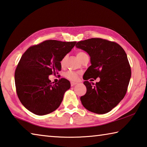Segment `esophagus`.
Listing matches in <instances>:
<instances>
[{
    "mask_svg": "<svg viewBox=\"0 0 147 147\" xmlns=\"http://www.w3.org/2000/svg\"><path fill=\"white\" fill-rule=\"evenodd\" d=\"M76 84H77V83L73 82V81H71V86H74V85H76Z\"/></svg>",
    "mask_w": 147,
    "mask_h": 147,
    "instance_id": "obj_1",
    "label": "esophagus"
}]
</instances>
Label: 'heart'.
Instances as JSON below:
<instances>
[{
	"mask_svg": "<svg viewBox=\"0 0 147 147\" xmlns=\"http://www.w3.org/2000/svg\"><path fill=\"white\" fill-rule=\"evenodd\" d=\"M85 54V53H83V52H79L78 54H77V57H78V58H79L80 57L81 55ZM64 62H65V58H64V59H62V61L61 62V64L62 66H63L64 64ZM65 76L67 78H68V79H70V80H72V81H76L77 80V79H78V74L76 73V72H74L73 71H67L66 74H65Z\"/></svg>",
	"mask_w": 147,
	"mask_h": 147,
	"instance_id": "b5f03b06",
	"label": "heart"
}]
</instances>
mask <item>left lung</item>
<instances>
[{
    "mask_svg": "<svg viewBox=\"0 0 147 147\" xmlns=\"http://www.w3.org/2000/svg\"><path fill=\"white\" fill-rule=\"evenodd\" d=\"M76 47L90 57L91 65L83 75L86 92L80 98L81 103L91 112L107 113L119 104L127 92L131 68L126 52L117 43L102 38L80 41ZM97 77L100 80L96 84L88 81Z\"/></svg>",
    "mask_w": 147,
    "mask_h": 147,
    "instance_id": "left-lung-1",
    "label": "left lung"
}]
</instances>
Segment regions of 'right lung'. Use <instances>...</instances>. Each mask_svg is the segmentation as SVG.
I'll return each instance as SVG.
<instances>
[{
	"mask_svg": "<svg viewBox=\"0 0 147 147\" xmlns=\"http://www.w3.org/2000/svg\"><path fill=\"white\" fill-rule=\"evenodd\" d=\"M76 44L46 40L24 53L16 69L15 83L19 99L26 109L44 115L60 106L70 83L62 78L53 84L49 76L61 70L62 59Z\"/></svg>",
	"mask_w": 147,
	"mask_h": 147,
	"instance_id": "add662e5",
	"label": "right lung"
}]
</instances>
